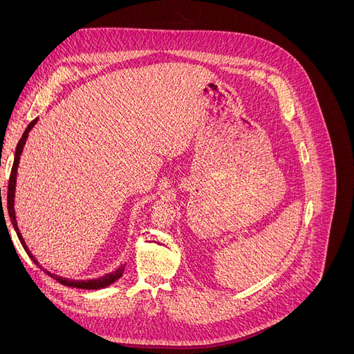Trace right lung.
<instances>
[{
	"label": "right lung",
	"instance_id": "obj_1",
	"mask_svg": "<svg viewBox=\"0 0 354 354\" xmlns=\"http://www.w3.org/2000/svg\"><path fill=\"white\" fill-rule=\"evenodd\" d=\"M37 121H38V118L28 125L26 131L24 133L22 138H20V142H19V145H17V147H16L15 162H13V168H12V174H10V178H8V189H7V209H8V216H10V218H12V223H13L15 230H16L17 236H19V239H20V243L24 245L25 251L28 252V255L30 257V260L34 261L35 264H38V261L35 260V257L32 255L30 251L28 250V246H26V243H25V241H24V238H22V234H20V232H19V229H17V223H16V216H15V207H13V203H15V189H16V174H17L19 159H20V155H22L24 146H25V142H26V138H28V133L30 131V128L35 125ZM0 196H1V189H0ZM38 266H39V264H38ZM44 272H47V270H44ZM47 273H48V272H47ZM122 273H124V266H121L120 269H118L116 272L108 273V274L103 276V277H99V279H91V281H71V279H65V277H60V276H57V274H51V273H48V274L53 277V279H56L59 283L66 285V286L81 288V289H100V288L108 286V285L113 283L115 281L120 279V277L122 276Z\"/></svg>",
	"mask_w": 354,
	"mask_h": 354
}]
</instances>
